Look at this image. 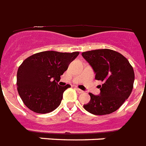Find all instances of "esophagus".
Here are the masks:
<instances>
[{"label":"esophagus","instance_id":"esophagus-1","mask_svg":"<svg viewBox=\"0 0 146 146\" xmlns=\"http://www.w3.org/2000/svg\"><path fill=\"white\" fill-rule=\"evenodd\" d=\"M76 91H77L78 93H80V94L83 93V91H82V90H81V89H78V88H76Z\"/></svg>","mask_w":146,"mask_h":146}]
</instances>
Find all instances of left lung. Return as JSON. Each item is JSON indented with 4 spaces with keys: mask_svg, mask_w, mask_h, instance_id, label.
Instances as JSON below:
<instances>
[{
    "mask_svg": "<svg viewBox=\"0 0 146 146\" xmlns=\"http://www.w3.org/2000/svg\"><path fill=\"white\" fill-rule=\"evenodd\" d=\"M82 56L93 69L96 80L103 82L98 96L89 93L91 99L84 108L95 115L113 113L131 94L135 79L133 66L124 56L111 49L86 51Z\"/></svg>",
    "mask_w": 146,
    "mask_h": 146,
    "instance_id": "left-lung-1",
    "label": "left lung"
}]
</instances>
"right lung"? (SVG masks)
<instances>
[{
	"label": "right lung",
	"mask_w": 146,
	"mask_h": 146,
	"mask_svg": "<svg viewBox=\"0 0 146 146\" xmlns=\"http://www.w3.org/2000/svg\"><path fill=\"white\" fill-rule=\"evenodd\" d=\"M79 54L42 51L22 63L17 71V91L28 108L35 113H46L59 106L64 92L70 85L60 86L57 82Z\"/></svg>",
	"instance_id": "add662e5"
}]
</instances>
